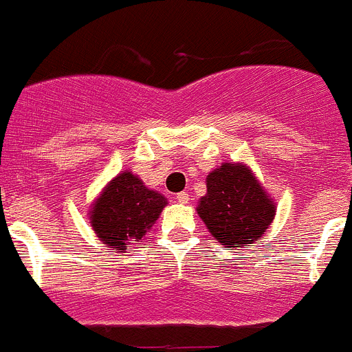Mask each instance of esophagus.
<instances>
[{
  "instance_id": "34e87169",
  "label": "esophagus",
  "mask_w": 352,
  "mask_h": 352,
  "mask_svg": "<svg viewBox=\"0 0 352 352\" xmlns=\"http://www.w3.org/2000/svg\"><path fill=\"white\" fill-rule=\"evenodd\" d=\"M176 201H178V202H182V204H186V202L190 201V195H188V192H179L178 195H176Z\"/></svg>"
}]
</instances>
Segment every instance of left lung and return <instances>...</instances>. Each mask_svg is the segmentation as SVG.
Instances as JSON below:
<instances>
[{"label": "left lung", "instance_id": "8db88e82", "mask_svg": "<svg viewBox=\"0 0 352 352\" xmlns=\"http://www.w3.org/2000/svg\"><path fill=\"white\" fill-rule=\"evenodd\" d=\"M206 185L197 212L218 243L239 248L262 239L276 208L246 166L221 164L209 173Z\"/></svg>", "mask_w": 352, "mask_h": 352}]
</instances>
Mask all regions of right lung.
Wrapping results in <instances>:
<instances>
[{
	"label": "right lung",
	"mask_w": 352,
	"mask_h": 352,
	"mask_svg": "<svg viewBox=\"0 0 352 352\" xmlns=\"http://www.w3.org/2000/svg\"><path fill=\"white\" fill-rule=\"evenodd\" d=\"M167 204L159 192L146 188L138 176L122 173L111 179L90 211V223L99 239L115 251L129 241L140 243Z\"/></svg>",
	"instance_id": "1"
}]
</instances>
